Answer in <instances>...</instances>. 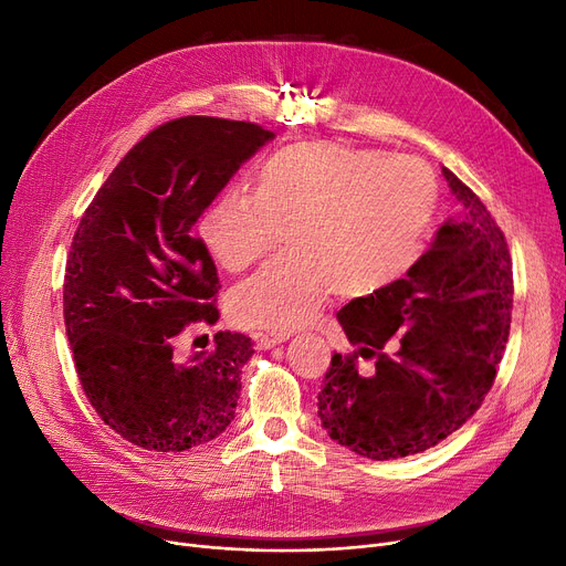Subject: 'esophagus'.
I'll list each match as a JSON object with an SVG mask.
<instances>
[{"label":"esophagus","instance_id":"34e87169","mask_svg":"<svg viewBox=\"0 0 566 566\" xmlns=\"http://www.w3.org/2000/svg\"><path fill=\"white\" fill-rule=\"evenodd\" d=\"M289 335H273V333H256L254 335V342H256V349H270V347H275V344H282L284 339H286Z\"/></svg>","mask_w":566,"mask_h":566}]
</instances>
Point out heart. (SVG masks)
<instances>
[{
	"label": "heart",
	"mask_w": 566,
	"mask_h": 566,
	"mask_svg": "<svg viewBox=\"0 0 566 566\" xmlns=\"http://www.w3.org/2000/svg\"><path fill=\"white\" fill-rule=\"evenodd\" d=\"M437 196L419 159L303 140L259 161L252 193L214 199L199 219V240L238 273L275 248L280 229L289 231L291 256L231 296L240 326L286 333L316 322L335 286L367 296L405 277L426 248Z\"/></svg>",
	"instance_id": "obj_1"
}]
</instances>
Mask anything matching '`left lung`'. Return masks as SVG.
I'll use <instances>...</instances> for the list:
<instances>
[{
    "mask_svg": "<svg viewBox=\"0 0 566 566\" xmlns=\"http://www.w3.org/2000/svg\"><path fill=\"white\" fill-rule=\"evenodd\" d=\"M460 217L405 280L356 298L337 322L358 352L333 354L318 392L331 439L373 460L432 449L470 421L502 360L513 310L506 238L479 196L441 168ZM376 373H357V356Z\"/></svg>",
    "mask_w": 566,
    "mask_h": 566,
    "instance_id": "8db88e82",
    "label": "left lung"
}]
</instances>
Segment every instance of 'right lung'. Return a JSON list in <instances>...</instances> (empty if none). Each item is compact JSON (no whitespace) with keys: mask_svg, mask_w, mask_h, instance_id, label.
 Returning <instances> with one entry per match:
<instances>
[{"mask_svg":"<svg viewBox=\"0 0 566 566\" xmlns=\"http://www.w3.org/2000/svg\"><path fill=\"white\" fill-rule=\"evenodd\" d=\"M275 134L187 115L138 140L87 206L64 275V326L85 398L145 451L178 453L222 434L252 337L219 331L180 360L189 324L214 326L219 277L191 233L231 176Z\"/></svg>","mask_w":566,"mask_h":566,"instance_id":"right-lung-1","label":"right lung"}]
</instances>
